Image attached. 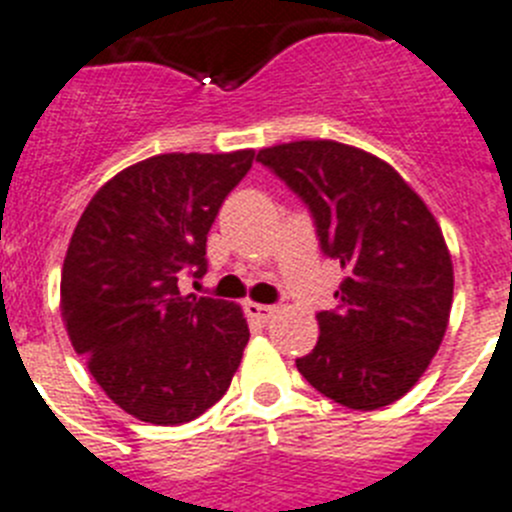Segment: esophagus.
Listing matches in <instances>:
<instances>
[{"label":"esophagus","instance_id":"1","mask_svg":"<svg viewBox=\"0 0 512 512\" xmlns=\"http://www.w3.org/2000/svg\"><path fill=\"white\" fill-rule=\"evenodd\" d=\"M245 313H247V316H250V319L262 321V324H265V321H270V319H273V316H275V313H278V308H275V306H267V303L247 301V303H245Z\"/></svg>","mask_w":512,"mask_h":512}]
</instances>
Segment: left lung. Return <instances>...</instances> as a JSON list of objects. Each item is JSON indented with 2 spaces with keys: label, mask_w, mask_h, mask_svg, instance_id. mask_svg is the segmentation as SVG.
Returning a JSON list of instances; mask_svg holds the SVG:
<instances>
[{
  "label": "left lung",
  "mask_w": 512,
  "mask_h": 512,
  "mask_svg": "<svg viewBox=\"0 0 512 512\" xmlns=\"http://www.w3.org/2000/svg\"><path fill=\"white\" fill-rule=\"evenodd\" d=\"M257 160L301 196L321 247L344 275L336 311H321L319 342L296 367L352 411L403 398L439 352L454 298V267L439 222L390 163L336 140L265 147Z\"/></svg>",
  "instance_id": "1"
}]
</instances>
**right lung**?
<instances>
[{
  "instance_id": "right-lung-1",
  "label": "right lung",
  "mask_w": 512,
  "mask_h": 512,
  "mask_svg": "<svg viewBox=\"0 0 512 512\" xmlns=\"http://www.w3.org/2000/svg\"><path fill=\"white\" fill-rule=\"evenodd\" d=\"M255 150L165 153L109 178L78 219L61 313L101 390L155 426L199 418L229 390L250 329L237 303L183 296L206 273V234Z\"/></svg>"
}]
</instances>
